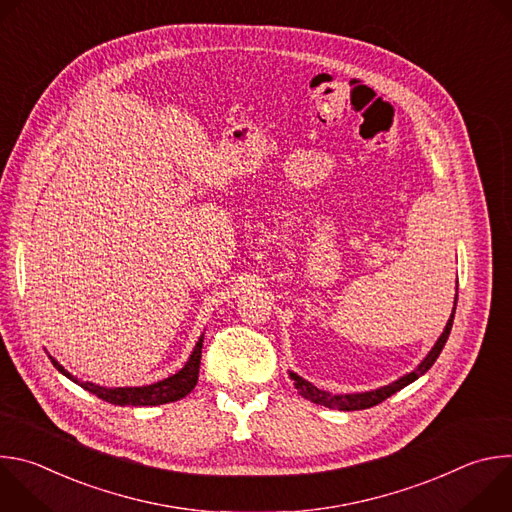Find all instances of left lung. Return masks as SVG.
<instances>
[{
    "mask_svg": "<svg viewBox=\"0 0 512 512\" xmlns=\"http://www.w3.org/2000/svg\"><path fill=\"white\" fill-rule=\"evenodd\" d=\"M456 304H458V281H456L454 310H452V316H450V320H448V324H446L442 336L437 338V342H435L433 348L427 352V356L417 364L415 371L403 375L401 379H397V381H393V383H389V385H385V387H381V389L364 391V393H348V395H332V393H328V391H322V389L314 387L310 381L302 379V377L296 375V373H289V377H291V381H294L298 393H300L304 399H308V401H312V403H316V405H324V407L338 409V411H360V409L375 407V405L383 403L387 397H391V395H395L397 391H401L403 387H407V385H411L413 381H417L421 375H425V373L433 367V362L437 360V356H440L442 348H444L446 342H448V336H450V330H452V324H454Z\"/></svg>",
    "mask_w": 512,
    "mask_h": 512,
    "instance_id": "1",
    "label": "left lung"
}]
</instances>
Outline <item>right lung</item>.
Here are the masks:
<instances>
[{"mask_svg": "<svg viewBox=\"0 0 512 512\" xmlns=\"http://www.w3.org/2000/svg\"><path fill=\"white\" fill-rule=\"evenodd\" d=\"M202 342H204V334L198 338L188 362L176 375H172L164 381H158L154 385H145V387H115V389H109V387H101V385H95V383H89V381H79V379L72 377L58 360H54L52 356H50V360L64 377H68L70 381H75L85 391L97 395L99 399H103L107 403L121 405V407L123 405H135V407L164 405V403H172V401H178V399L186 397L196 387L198 371H200V358H202Z\"/></svg>", "mask_w": 512, "mask_h": 512, "instance_id": "1", "label": "right lung"}]
</instances>
